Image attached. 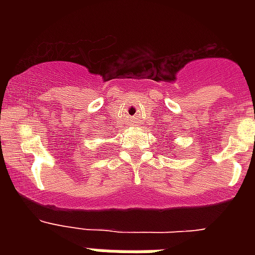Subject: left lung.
<instances>
[{"label": "left lung", "instance_id": "1", "mask_svg": "<svg viewBox=\"0 0 255 255\" xmlns=\"http://www.w3.org/2000/svg\"><path fill=\"white\" fill-rule=\"evenodd\" d=\"M170 149H172V148H170ZM173 153H176V152H173Z\"/></svg>", "mask_w": 255, "mask_h": 255}]
</instances>
